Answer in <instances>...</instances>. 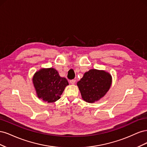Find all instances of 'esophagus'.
Instances as JSON below:
<instances>
[{
	"label": "esophagus",
	"mask_w": 147,
	"mask_h": 147,
	"mask_svg": "<svg viewBox=\"0 0 147 147\" xmlns=\"http://www.w3.org/2000/svg\"><path fill=\"white\" fill-rule=\"evenodd\" d=\"M75 80H70V83L71 84H75Z\"/></svg>",
	"instance_id": "obj_1"
}]
</instances>
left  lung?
<instances>
[{"mask_svg":"<svg viewBox=\"0 0 147 147\" xmlns=\"http://www.w3.org/2000/svg\"><path fill=\"white\" fill-rule=\"evenodd\" d=\"M111 75L104 70L91 69L84 73L77 86L82 99L89 103H93L103 97L111 86Z\"/></svg>","mask_w":147,"mask_h":147,"instance_id":"8db88e82","label":"left lung"}]
</instances>
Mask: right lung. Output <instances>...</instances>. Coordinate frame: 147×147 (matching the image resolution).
Here are the masks:
<instances>
[{
	"label": "right lung",
	"instance_id": "obj_1",
	"mask_svg": "<svg viewBox=\"0 0 147 147\" xmlns=\"http://www.w3.org/2000/svg\"><path fill=\"white\" fill-rule=\"evenodd\" d=\"M32 82L37 97L48 103L59 99L65 88L69 85L67 79L60 77L54 68L39 70L34 74Z\"/></svg>",
	"mask_w": 147,
	"mask_h": 147
}]
</instances>
